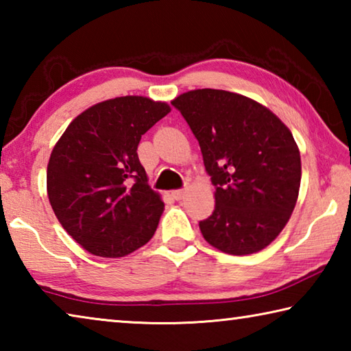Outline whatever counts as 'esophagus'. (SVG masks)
I'll return each mask as SVG.
<instances>
[{"label":"esophagus","mask_w":351,"mask_h":351,"mask_svg":"<svg viewBox=\"0 0 351 351\" xmlns=\"http://www.w3.org/2000/svg\"><path fill=\"white\" fill-rule=\"evenodd\" d=\"M184 195H186V190H184V189L173 190V192H171V197H173L175 199H182Z\"/></svg>","instance_id":"esophagus-1"}]
</instances>
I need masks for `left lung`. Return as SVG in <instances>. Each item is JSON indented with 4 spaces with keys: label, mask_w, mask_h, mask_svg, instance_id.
Returning <instances> with one entry per match:
<instances>
[{
    "label": "left lung",
    "mask_w": 351,
    "mask_h": 351,
    "mask_svg": "<svg viewBox=\"0 0 351 351\" xmlns=\"http://www.w3.org/2000/svg\"><path fill=\"white\" fill-rule=\"evenodd\" d=\"M198 139L215 186V210L199 221L221 252L247 255L277 239L300 189V153L289 128L255 100L223 90H193L171 100Z\"/></svg>",
    "instance_id": "1"
}]
</instances>
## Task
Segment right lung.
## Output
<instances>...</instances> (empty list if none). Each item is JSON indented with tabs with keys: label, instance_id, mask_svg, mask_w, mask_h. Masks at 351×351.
<instances>
[{
	"label": "right lung",
	"instance_id": "add662e5",
	"mask_svg": "<svg viewBox=\"0 0 351 351\" xmlns=\"http://www.w3.org/2000/svg\"><path fill=\"white\" fill-rule=\"evenodd\" d=\"M170 112L165 102L123 96L90 106L52 148L47 197L63 229L97 257L117 258L150 241L164 203L138 158L142 134Z\"/></svg>",
	"mask_w": 351,
	"mask_h": 351
}]
</instances>
